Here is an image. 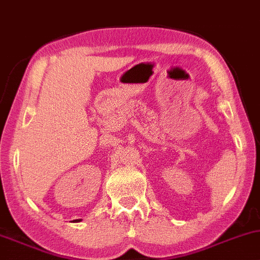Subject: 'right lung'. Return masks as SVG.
<instances>
[{
  "instance_id": "add662e5",
  "label": "right lung",
  "mask_w": 260,
  "mask_h": 260,
  "mask_svg": "<svg viewBox=\"0 0 260 260\" xmlns=\"http://www.w3.org/2000/svg\"><path fill=\"white\" fill-rule=\"evenodd\" d=\"M80 220L81 219H75V220H73V222H80Z\"/></svg>"
}]
</instances>
